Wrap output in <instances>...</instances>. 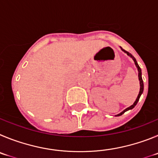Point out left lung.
<instances>
[{
    "instance_id": "obj_1",
    "label": "left lung",
    "mask_w": 158,
    "mask_h": 158,
    "mask_svg": "<svg viewBox=\"0 0 158 158\" xmlns=\"http://www.w3.org/2000/svg\"><path fill=\"white\" fill-rule=\"evenodd\" d=\"M120 49H122V51H123V52H126V53H127V54L129 56H131V57L132 58V60H134V62H135V66L137 67L138 72H139V83H140V90H139V95H138L137 98H136L135 102H134V104H133V105H132V106H131L130 107H128V108H127V109H124V110H123V112H121V113H119V114L116 115V116H121V115H122V114H123V113H124L125 112H126V111L130 110V109H133V108H134L135 106L136 105H137L138 102H139V98H140V96H141V94H143V89H144V85H143V79H142V71H141V69H140V67H139V64H138L137 61H136L135 58L134 56H132V55L131 54L130 52H127V51H126V50H124V49H122L121 47H120Z\"/></svg>"
}]
</instances>
